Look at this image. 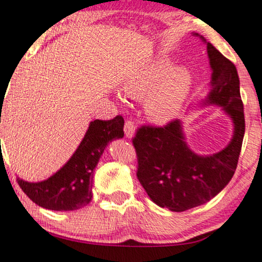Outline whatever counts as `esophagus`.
Segmentation results:
<instances>
[{"mask_svg": "<svg viewBox=\"0 0 262 262\" xmlns=\"http://www.w3.org/2000/svg\"><path fill=\"white\" fill-rule=\"evenodd\" d=\"M124 132H125V136H126L127 138L134 137L135 134H136V126H135L134 121H132V120H126V121H125Z\"/></svg>", "mask_w": 262, "mask_h": 262, "instance_id": "esophagus-1", "label": "esophagus"}]
</instances>
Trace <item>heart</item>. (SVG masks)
<instances>
[{"label": "heart", "mask_w": 262, "mask_h": 262, "mask_svg": "<svg viewBox=\"0 0 262 262\" xmlns=\"http://www.w3.org/2000/svg\"><path fill=\"white\" fill-rule=\"evenodd\" d=\"M193 85V75L184 66L175 67L168 56L143 64L125 77L121 85L127 98L144 102V112L155 125H167L181 112Z\"/></svg>", "instance_id": "heart-1"}]
</instances>
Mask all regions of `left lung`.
<instances>
[{"mask_svg":"<svg viewBox=\"0 0 262 262\" xmlns=\"http://www.w3.org/2000/svg\"><path fill=\"white\" fill-rule=\"evenodd\" d=\"M200 38L206 44L212 70L209 94L203 103L220 106L229 116L234 125L231 141L216 154L198 155L186 143L179 119L163 127H139L132 141L138 160L137 178L143 188L156 205L174 212L203 205L229 184L237 167L245 136L236 67L204 37Z\"/></svg>","mask_w":262,"mask_h":262,"instance_id":"obj_1","label":"left lung"}]
</instances>
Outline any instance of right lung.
Returning <instances> with one entry per match:
<instances>
[{"label":"right lung","instance_id":"add662e5","mask_svg":"<svg viewBox=\"0 0 262 262\" xmlns=\"http://www.w3.org/2000/svg\"><path fill=\"white\" fill-rule=\"evenodd\" d=\"M124 137V119L91 121L83 139L69 161L52 177L39 182L17 178V184L37 205L53 211H74L88 205L93 198L94 169L113 139Z\"/></svg>","mask_w":262,"mask_h":262}]
</instances>
